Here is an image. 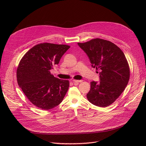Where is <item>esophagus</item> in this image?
Wrapping results in <instances>:
<instances>
[{"label": "esophagus", "mask_w": 146, "mask_h": 146, "mask_svg": "<svg viewBox=\"0 0 146 146\" xmlns=\"http://www.w3.org/2000/svg\"><path fill=\"white\" fill-rule=\"evenodd\" d=\"M83 82V80H73V82L75 84V83H80V82Z\"/></svg>", "instance_id": "1"}]
</instances>
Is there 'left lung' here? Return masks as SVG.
<instances>
[{"label":"left lung","instance_id":"1","mask_svg":"<svg viewBox=\"0 0 146 146\" xmlns=\"http://www.w3.org/2000/svg\"><path fill=\"white\" fill-rule=\"evenodd\" d=\"M78 44L86 53L92 66L100 72V82H90L88 101L99 107L111 105L123 92L129 79V67L124 52L113 42L101 38Z\"/></svg>","mask_w":146,"mask_h":146}]
</instances>
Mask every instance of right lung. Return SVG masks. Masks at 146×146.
Here are the masks:
<instances>
[{
	"label": "right lung",
	"mask_w": 146,
	"mask_h": 146,
	"mask_svg": "<svg viewBox=\"0 0 146 146\" xmlns=\"http://www.w3.org/2000/svg\"><path fill=\"white\" fill-rule=\"evenodd\" d=\"M70 47L64 44H39L27 51L19 61L17 70L18 85L38 108L51 110L63 100L69 81L54 77L50 70L59 63Z\"/></svg>",
	"instance_id": "right-lung-1"
}]
</instances>
